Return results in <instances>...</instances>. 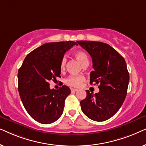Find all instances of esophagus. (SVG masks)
I'll list each match as a JSON object with an SVG mask.
<instances>
[{"label":"esophagus","mask_w":146,"mask_h":146,"mask_svg":"<svg viewBox=\"0 0 146 146\" xmlns=\"http://www.w3.org/2000/svg\"><path fill=\"white\" fill-rule=\"evenodd\" d=\"M71 92H76L78 91V89H75V88H71Z\"/></svg>","instance_id":"esophagus-1"}]
</instances>
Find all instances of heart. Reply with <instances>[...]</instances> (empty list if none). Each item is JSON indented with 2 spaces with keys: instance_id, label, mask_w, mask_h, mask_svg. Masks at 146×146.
Listing matches in <instances>:
<instances>
[{
  "instance_id": "obj_1",
  "label": "heart",
  "mask_w": 146,
  "mask_h": 146,
  "mask_svg": "<svg viewBox=\"0 0 146 146\" xmlns=\"http://www.w3.org/2000/svg\"><path fill=\"white\" fill-rule=\"evenodd\" d=\"M74 56L81 63L83 66L89 64V58L88 55L84 52L79 51L76 52L74 54ZM66 58L64 56L60 61V68L61 71H64L66 67ZM85 81V77L82 75H70L65 80V83L67 85L72 87H80Z\"/></svg>"
}]
</instances>
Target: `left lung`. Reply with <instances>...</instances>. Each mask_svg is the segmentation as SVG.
<instances>
[{
  "label": "left lung",
  "mask_w": 146,
  "mask_h": 146,
  "mask_svg": "<svg viewBox=\"0 0 146 146\" xmlns=\"http://www.w3.org/2000/svg\"><path fill=\"white\" fill-rule=\"evenodd\" d=\"M92 58L90 83L99 84L98 93L87 94L80 102L82 111L96 121L107 120L122 105L127 94L129 76L123 58L114 48L101 42L77 41Z\"/></svg>",
  "instance_id": "8db88e82"
}]
</instances>
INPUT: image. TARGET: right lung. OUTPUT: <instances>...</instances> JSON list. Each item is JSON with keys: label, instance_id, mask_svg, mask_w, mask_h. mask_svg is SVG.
Wrapping results in <instances>:
<instances>
[{"label": "right lung", "instance_id": "1", "mask_svg": "<svg viewBox=\"0 0 146 146\" xmlns=\"http://www.w3.org/2000/svg\"><path fill=\"white\" fill-rule=\"evenodd\" d=\"M76 42H49L30 52L19 70L18 90L24 107L38 122L49 124L62 114L65 99L70 89L62 86L50 88L49 81L60 77V61Z\"/></svg>", "mask_w": 146, "mask_h": 146}]
</instances>
